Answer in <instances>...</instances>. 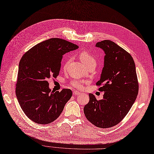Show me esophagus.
Segmentation results:
<instances>
[{"label":"esophagus","instance_id":"obj_1","mask_svg":"<svg viewBox=\"0 0 154 154\" xmlns=\"http://www.w3.org/2000/svg\"><path fill=\"white\" fill-rule=\"evenodd\" d=\"M81 93H80V92H79V91H73V96H76V95H79V94H81Z\"/></svg>","mask_w":154,"mask_h":154}]
</instances>
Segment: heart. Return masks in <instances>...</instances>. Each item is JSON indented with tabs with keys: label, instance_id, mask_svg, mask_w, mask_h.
<instances>
[{
	"label": "heart",
	"instance_id": "obj_1",
	"mask_svg": "<svg viewBox=\"0 0 154 154\" xmlns=\"http://www.w3.org/2000/svg\"><path fill=\"white\" fill-rule=\"evenodd\" d=\"M79 57H80V59L81 61L83 63L85 66H87L90 63H96V59L88 51H84L79 54ZM66 63L64 66V68H66ZM72 86L74 88H77V89H82L83 88V82L81 81H75L72 82Z\"/></svg>",
	"mask_w": 154,
	"mask_h": 154
}]
</instances>
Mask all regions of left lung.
<instances>
[{
  "label": "left lung",
  "instance_id": "obj_1",
  "mask_svg": "<svg viewBox=\"0 0 154 154\" xmlns=\"http://www.w3.org/2000/svg\"><path fill=\"white\" fill-rule=\"evenodd\" d=\"M105 54L104 66L96 85H102L103 100L89 94L84 106L86 119L95 126L109 128L120 122L133 106L138 93V78L132 56L117 44L105 40L96 44Z\"/></svg>",
  "mask_w": 154,
  "mask_h": 154
}]
</instances>
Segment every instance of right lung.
<instances>
[{
    "instance_id": "obj_1",
    "label": "right lung",
    "mask_w": 154,
    "mask_h": 154,
    "mask_svg": "<svg viewBox=\"0 0 154 154\" xmlns=\"http://www.w3.org/2000/svg\"><path fill=\"white\" fill-rule=\"evenodd\" d=\"M78 48L65 40L52 38L37 44L22 56L16 94L21 109L34 122L47 124L55 121L72 97L69 89L51 91L48 80L58 75L63 55Z\"/></svg>"
}]
</instances>
